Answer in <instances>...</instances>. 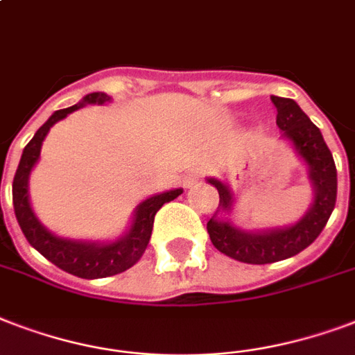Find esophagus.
<instances>
[{
  "label": "esophagus",
  "instance_id": "34e87169",
  "mask_svg": "<svg viewBox=\"0 0 355 355\" xmlns=\"http://www.w3.org/2000/svg\"><path fill=\"white\" fill-rule=\"evenodd\" d=\"M202 177H205V171L197 167V169H191V171L184 177V184H186V186H193V184L201 182Z\"/></svg>",
  "mask_w": 355,
  "mask_h": 355
}]
</instances>
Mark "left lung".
<instances>
[{"mask_svg": "<svg viewBox=\"0 0 355 355\" xmlns=\"http://www.w3.org/2000/svg\"><path fill=\"white\" fill-rule=\"evenodd\" d=\"M277 107V126L283 137L291 139L296 153L309 166V178L315 188L313 207L296 225L286 229L262 232H243L229 221L210 220L207 231L214 248L234 261L248 264H270L297 255L315 242L322 229L328 223L337 201V169L334 156L322 137L320 130L311 123L302 107L292 98L272 96ZM208 182L220 193V210H231L232 193L225 184L208 178Z\"/></svg>", "mask_w": 355, "mask_h": 355, "instance_id": "8db88e82", "label": "left lung"}]
</instances>
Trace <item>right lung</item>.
Returning a JSON list of instances; mask_svg holds the SVG:
<instances>
[{
	"instance_id": "obj_1",
	"label": "right lung",
	"mask_w": 355,
	"mask_h": 355,
	"mask_svg": "<svg viewBox=\"0 0 355 355\" xmlns=\"http://www.w3.org/2000/svg\"><path fill=\"white\" fill-rule=\"evenodd\" d=\"M110 96L104 93H91L81 100L80 104L59 110L46 121L33 139L27 143L21 154L20 164L16 169L15 180H12V205H15V214L18 225H20L24 236L27 242L39 251L40 255L46 257L51 264L69 272L72 275L83 277V279H100V277H110L117 275L124 270H128L141 259L145 253L153 234L154 216L166 202L177 199L182 189H171L166 193L154 196L147 201H143L135 208L134 223L126 232V236L113 243H87V242H72V240H63V238L53 236L40 221L35 218L33 210L29 207V196H27V178L33 169L35 162L39 159L40 145L44 141L46 134L50 132L53 124L64 119L69 113L80 110L85 104H104Z\"/></svg>"
}]
</instances>
